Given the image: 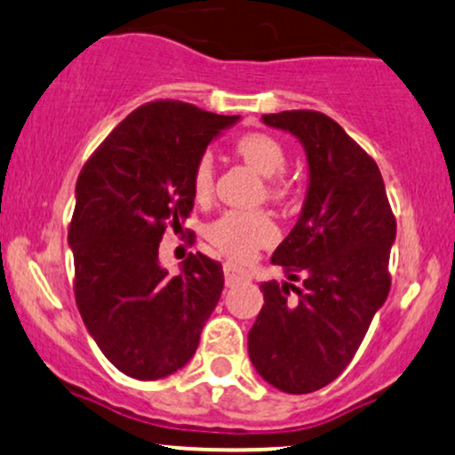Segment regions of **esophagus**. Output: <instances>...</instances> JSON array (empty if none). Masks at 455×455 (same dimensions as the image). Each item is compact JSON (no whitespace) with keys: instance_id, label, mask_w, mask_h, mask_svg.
<instances>
[{"instance_id":"1","label":"esophagus","mask_w":455,"mask_h":455,"mask_svg":"<svg viewBox=\"0 0 455 455\" xmlns=\"http://www.w3.org/2000/svg\"><path fill=\"white\" fill-rule=\"evenodd\" d=\"M224 280H227V286H235L239 282H248L250 274L242 267L233 263H224Z\"/></svg>"}]
</instances>
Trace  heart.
Segmentation results:
<instances>
[{
    "mask_svg": "<svg viewBox=\"0 0 455 455\" xmlns=\"http://www.w3.org/2000/svg\"><path fill=\"white\" fill-rule=\"evenodd\" d=\"M235 154L259 175L267 177V198L278 201L284 196V181L280 173L286 166V151L278 139L263 132H250L235 143ZM216 186V166L212 156H201L192 171V192L196 201L205 203L213 195ZM207 237L220 252L235 260H248L259 248L278 239V228L263 212H227L207 228Z\"/></svg>",
    "mask_w": 455,
    "mask_h": 455,
    "instance_id": "1",
    "label": "heart"
}]
</instances>
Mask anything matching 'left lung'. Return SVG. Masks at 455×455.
Wrapping results in <instances>:
<instances>
[{"mask_svg":"<svg viewBox=\"0 0 455 455\" xmlns=\"http://www.w3.org/2000/svg\"><path fill=\"white\" fill-rule=\"evenodd\" d=\"M263 124L293 134L307 158L299 220L271 257L301 286L260 284L248 355L275 389L310 394L340 377L387 299L395 218L377 162L340 124L316 111L263 115Z\"/></svg>","mask_w":455,"mask_h":455,"instance_id":"left-lung-1","label":"left lung"}]
</instances>
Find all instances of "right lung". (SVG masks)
Returning <instances> with one entry per match:
<instances>
[{"label": "right lung", "instance_id": "right-lung-1", "mask_svg": "<svg viewBox=\"0 0 455 455\" xmlns=\"http://www.w3.org/2000/svg\"><path fill=\"white\" fill-rule=\"evenodd\" d=\"M239 115L180 100L139 107L104 139L76 180L68 243L87 331L119 372L164 379L190 362L220 299L222 265L190 254L177 275L160 267L164 228L195 205L192 171Z\"/></svg>", "mask_w": 455, "mask_h": 455}]
</instances>
